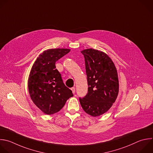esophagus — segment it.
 Here are the masks:
<instances>
[{
    "label": "esophagus",
    "instance_id": "1",
    "mask_svg": "<svg viewBox=\"0 0 153 153\" xmlns=\"http://www.w3.org/2000/svg\"><path fill=\"white\" fill-rule=\"evenodd\" d=\"M71 91H72V92H73V94H74L75 92H76V88H75L74 87H73V88H71Z\"/></svg>",
    "mask_w": 153,
    "mask_h": 153
}]
</instances>
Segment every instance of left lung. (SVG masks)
Segmentation results:
<instances>
[{
    "label": "left lung",
    "instance_id": "obj_1",
    "mask_svg": "<svg viewBox=\"0 0 153 153\" xmlns=\"http://www.w3.org/2000/svg\"><path fill=\"white\" fill-rule=\"evenodd\" d=\"M85 61L88 85V94L79 98L84 111L94 117L106 113L118 97L119 81L117 70L111 58L94 48L81 51Z\"/></svg>",
    "mask_w": 153,
    "mask_h": 153
}]
</instances>
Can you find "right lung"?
<instances>
[{
    "mask_svg": "<svg viewBox=\"0 0 153 153\" xmlns=\"http://www.w3.org/2000/svg\"><path fill=\"white\" fill-rule=\"evenodd\" d=\"M67 48H50L39 55L28 79V89L33 103L45 114L59 112L73 96L64 83L55 63L70 52Z\"/></svg>",
    "mask_w": 153,
    "mask_h": 153,
    "instance_id": "right-lung-1",
    "label": "right lung"
}]
</instances>
